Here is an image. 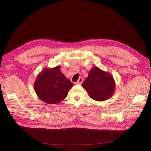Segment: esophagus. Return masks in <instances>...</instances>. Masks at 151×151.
Masks as SVG:
<instances>
[{"label":"esophagus","mask_w":151,"mask_h":151,"mask_svg":"<svg viewBox=\"0 0 151 151\" xmlns=\"http://www.w3.org/2000/svg\"><path fill=\"white\" fill-rule=\"evenodd\" d=\"M83 83V77H80L79 80L77 81V84L81 85V84H82V83Z\"/></svg>","instance_id":"34e87169"}]
</instances>
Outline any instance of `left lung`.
<instances>
[{
  "label": "left lung",
  "instance_id": "left-lung-1",
  "mask_svg": "<svg viewBox=\"0 0 151 151\" xmlns=\"http://www.w3.org/2000/svg\"><path fill=\"white\" fill-rule=\"evenodd\" d=\"M82 86L89 97L98 101L111 98L115 90V82L113 76L98 67L91 68L88 77Z\"/></svg>",
  "mask_w": 151,
  "mask_h": 151
}]
</instances>
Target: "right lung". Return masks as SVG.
Listing matches in <instances>:
<instances>
[{"label": "right lung", "mask_w": 151, "mask_h": 151, "mask_svg": "<svg viewBox=\"0 0 151 151\" xmlns=\"http://www.w3.org/2000/svg\"><path fill=\"white\" fill-rule=\"evenodd\" d=\"M60 66L45 68L36 77L34 89L42 101L57 104L64 99L74 85L60 70Z\"/></svg>", "instance_id": "add662e5"}]
</instances>
